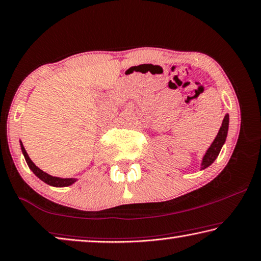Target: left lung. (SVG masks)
I'll list each match as a JSON object with an SVG mask.
<instances>
[{"label":"left lung","mask_w":261,"mask_h":261,"mask_svg":"<svg viewBox=\"0 0 261 261\" xmlns=\"http://www.w3.org/2000/svg\"><path fill=\"white\" fill-rule=\"evenodd\" d=\"M228 122H229V116H228V114H226L224 118V121H222V123H221L220 129H219L217 138L214 139L212 145H211L210 148L207 149L206 154L202 158L201 169H205L206 167H208L210 165H212L213 161L218 158L219 153H220V150H221V147L224 146V143L226 141V137H227Z\"/></svg>","instance_id":"left-lung-1"}]
</instances>
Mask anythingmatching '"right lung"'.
<instances>
[{
    "label": "right lung",
    "instance_id": "right-lung-1",
    "mask_svg": "<svg viewBox=\"0 0 261 261\" xmlns=\"http://www.w3.org/2000/svg\"><path fill=\"white\" fill-rule=\"evenodd\" d=\"M21 149H22V153H23L25 161H27V164L29 166V168L32 169L34 174H35L37 177H40L41 180L43 181V182H46L48 185H50V186H54V187H66V186H70L71 184H74L76 179H62V177H56V176H51L47 174L46 172H43L42 169H40L37 166L34 164V162L30 160V158L28 155V153L25 152L23 145H22L21 142Z\"/></svg>",
    "mask_w": 261,
    "mask_h": 261
}]
</instances>
